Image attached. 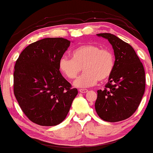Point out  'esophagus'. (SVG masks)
Wrapping results in <instances>:
<instances>
[{
    "label": "esophagus",
    "mask_w": 153,
    "mask_h": 153,
    "mask_svg": "<svg viewBox=\"0 0 153 153\" xmlns=\"http://www.w3.org/2000/svg\"><path fill=\"white\" fill-rule=\"evenodd\" d=\"M79 92L80 93H82V94H84V93H87L88 91L87 90V89H79Z\"/></svg>",
    "instance_id": "34e87169"
}]
</instances>
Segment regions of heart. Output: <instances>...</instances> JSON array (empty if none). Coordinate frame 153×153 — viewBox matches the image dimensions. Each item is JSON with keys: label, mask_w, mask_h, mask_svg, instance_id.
Listing matches in <instances>:
<instances>
[{"label": "heart", "mask_w": 153, "mask_h": 153, "mask_svg": "<svg viewBox=\"0 0 153 153\" xmlns=\"http://www.w3.org/2000/svg\"><path fill=\"white\" fill-rule=\"evenodd\" d=\"M59 67L70 79L76 78L83 68L85 73L74 82V85L85 88L94 85L99 79L102 81L111 76L114 68V56L109 49L98 45H82L72 51L71 59L62 57Z\"/></svg>", "instance_id": "heart-1"}]
</instances>
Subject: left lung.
<instances>
[{"label": "left lung", "mask_w": 153, "mask_h": 153, "mask_svg": "<svg viewBox=\"0 0 153 153\" xmlns=\"http://www.w3.org/2000/svg\"><path fill=\"white\" fill-rule=\"evenodd\" d=\"M114 50V68L104 90L97 91L95 109L107 122H118L132 115L145 91L143 64L131 45L111 33H99Z\"/></svg>", "instance_id": "8db88e82"}]
</instances>
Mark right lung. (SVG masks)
<instances>
[{
	"label": "right lung",
	"mask_w": 153,
	"mask_h": 153,
	"mask_svg": "<svg viewBox=\"0 0 153 153\" xmlns=\"http://www.w3.org/2000/svg\"><path fill=\"white\" fill-rule=\"evenodd\" d=\"M71 42L46 38L30 44L15 65L14 94L27 117L40 126H56L65 119L76 88L62 76L59 62Z\"/></svg>",
	"instance_id": "add662e5"
}]
</instances>
